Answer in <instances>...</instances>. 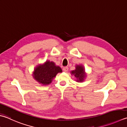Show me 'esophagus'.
I'll use <instances>...</instances> for the list:
<instances>
[{"label":"esophagus","instance_id":"esophagus-1","mask_svg":"<svg viewBox=\"0 0 127 127\" xmlns=\"http://www.w3.org/2000/svg\"><path fill=\"white\" fill-rule=\"evenodd\" d=\"M63 71H65V72L68 71V67H67V66L64 67V68H63Z\"/></svg>","mask_w":127,"mask_h":127}]
</instances>
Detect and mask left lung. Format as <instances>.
<instances>
[{
  "mask_svg": "<svg viewBox=\"0 0 127 127\" xmlns=\"http://www.w3.org/2000/svg\"><path fill=\"white\" fill-rule=\"evenodd\" d=\"M71 75L75 76L77 82H82L84 80L86 74L84 70V67L82 65H76L75 69L71 71Z\"/></svg>",
  "mask_w": 127,
  "mask_h": 127,
  "instance_id": "8db88e82",
  "label": "left lung"
}]
</instances>
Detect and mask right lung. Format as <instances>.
Segmentation results:
<instances>
[{
	"label": "right lung",
	"mask_w": 127,
	"mask_h": 127,
	"mask_svg": "<svg viewBox=\"0 0 127 127\" xmlns=\"http://www.w3.org/2000/svg\"><path fill=\"white\" fill-rule=\"evenodd\" d=\"M62 72V69L56 66L53 62L47 61L43 65H39L34 69L33 76L35 80L42 85H49L58 73Z\"/></svg>",
	"instance_id": "obj_1"
}]
</instances>
